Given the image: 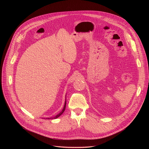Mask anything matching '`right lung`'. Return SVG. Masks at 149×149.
Wrapping results in <instances>:
<instances>
[{
  "mask_svg": "<svg viewBox=\"0 0 149 149\" xmlns=\"http://www.w3.org/2000/svg\"><path fill=\"white\" fill-rule=\"evenodd\" d=\"M66 99H65V104H64V106H63V109L62 110V111L59 113V114H58L57 115H56V116H55L54 117H50V118H44V119H48V120H49V119H51V120H52V119H56V118H57L58 117H59L63 112H64V111H65V107H66Z\"/></svg>",
  "mask_w": 149,
  "mask_h": 149,
  "instance_id": "obj_1",
  "label": "right lung"
}]
</instances>
